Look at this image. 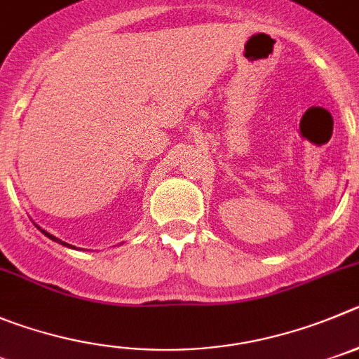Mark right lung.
I'll return each instance as SVG.
<instances>
[{"label":"right lung","instance_id":"right-lung-1","mask_svg":"<svg viewBox=\"0 0 359 359\" xmlns=\"http://www.w3.org/2000/svg\"><path fill=\"white\" fill-rule=\"evenodd\" d=\"M42 233H43V236H48V237H49V239H53V241H56V243H60V244H63V246H67V243H63V241L56 239V237H55V236H51V233H48V232H46V230H42Z\"/></svg>","mask_w":359,"mask_h":359}]
</instances>
